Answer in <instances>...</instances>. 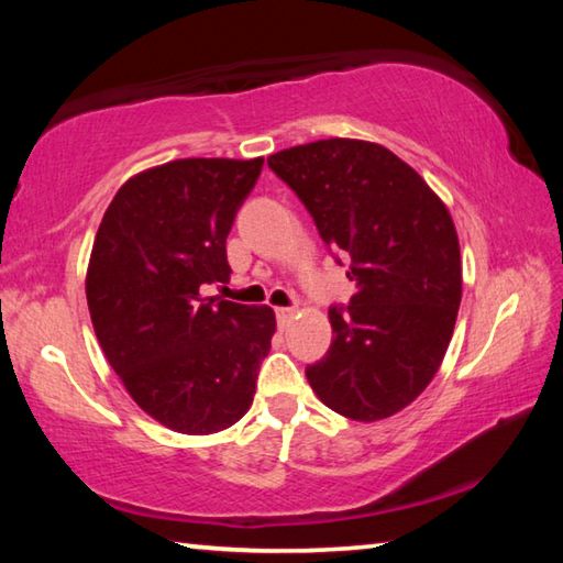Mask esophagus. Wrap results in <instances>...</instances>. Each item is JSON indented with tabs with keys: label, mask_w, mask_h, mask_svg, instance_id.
<instances>
[{
	"label": "esophagus",
	"mask_w": 563,
	"mask_h": 563,
	"mask_svg": "<svg viewBox=\"0 0 563 563\" xmlns=\"http://www.w3.org/2000/svg\"><path fill=\"white\" fill-rule=\"evenodd\" d=\"M275 316H278V325L285 328V325H288V322L292 320L295 310H292V308H278V310H275Z\"/></svg>",
	"instance_id": "obj_1"
}]
</instances>
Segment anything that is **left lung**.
Returning <instances> with one entry per match:
<instances>
[{
	"mask_svg": "<svg viewBox=\"0 0 563 563\" xmlns=\"http://www.w3.org/2000/svg\"><path fill=\"white\" fill-rule=\"evenodd\" d=\"M316 221L345 251L355 295L330 310L335 338L305 369L332 412L377 422L424 393L450 347L462 300L460 238L450 208L393 151L322 139L268 156Z\"/></svg>",
	"mask_w": 563,
	"mask_h": 563,
	"instance_id": "8db88e82",
	"label": "left lung"
}]
</instances>
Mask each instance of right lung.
Wrapping results in <instances>:
<instances>
[{
	"label": "right lung",
	"instance_id": "obj_1",
	"mask_svg": "<svg viewBox=\"0 0 563 563\" xmlns=\"http://www.w3.org/2000/svg\"><path fill=\"white\" fill-rule=\"evenodd\" d=\"M258 158H176L123 184L93 238L87 302L133 402L180 434H216L253 405L271 352L268 305L206 298L231 275L225 238Z\"/></svg>",
	"mask_w": 563,
	"mask_h": 563
}]
</instances>
